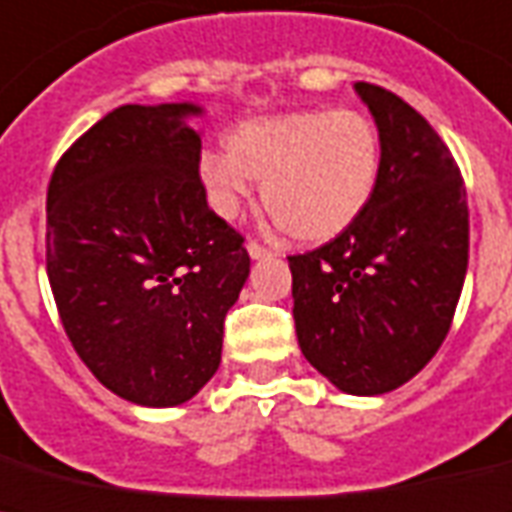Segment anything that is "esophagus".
Masks as SVG:
<instances>
[{
	"label": "esophagus",
	"instance_id": "obj_1",
	"mask_svg": "<svg viewBox=\"0 0 512 512\" xmlns=\"http://www.w3.org/2000/svg\"><path fill=\"white\" fill-rule=\"evenodd\" d=\"M245 248H248V253H251V259H264V256H269V248L267 245H261L259 240H248V245H245Z\"/></svg>",
	"mask_w": 512,
	"mask_h": 512
}]
</instances>
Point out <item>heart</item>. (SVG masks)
<instances>
[{
	"instance_id": "1",
	"label": "heart",
	"mask_w": 512,
	"mask_h": 512,
	"mask_svg": "<svg viewBox=\"0 0 512 512\" xmlns=\"http://www.w3.org/2000/svg\"><path fill=\"white\" fill-rule=\"evenodd\" d=\"M224 145L227 153L200 158V182L216 214L235 216L251 179H259L267 214L304 243L338 237L365 214L383 163L378 126L354 108L251 118Z\"/></svg>"
}]
</instances>
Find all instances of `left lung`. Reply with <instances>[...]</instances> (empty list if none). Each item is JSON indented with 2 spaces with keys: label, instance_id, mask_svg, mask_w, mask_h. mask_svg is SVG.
I'll use <instances>...</instances> for the list:
<instances>
[{
  "label": "left lung",
  "instance_id": "8db88e82",
  "mask_svg": "<svg viewBox=\"0 0 512 512\" xmlns=\"http://www.w3.org/2000/svg\"><path fill=\"white\" fill-rule=\"evenodd\" d=\"M383 163L349 230L288 256L293 320L309 365L346 394L415 378L447 338L468 269V198L455 155L418 110L359 81Z\"/></svg>",
  "mask_w": 512,
  "mask_h": 512
}]
</instances>
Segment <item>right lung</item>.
I'll list each match as a JSON object with an SVG mask.
<instances>
[{"label": "right lung", "instance_id": "add662e5", "mask_svg": "<svg viewBox=\"0 0 512 512\" xmlns=\"http://www.w3.org/2000/svg\"><path fill=\"white\" fill-rule=\"evenodd\" d=\"M200 108L121 105L81 134L47 187V277L68 341L142 407L198 394L251 272L245 237L200 182Z\"/></svg>", "mask_w": 512, "mask_h": 512}]
</instances>
